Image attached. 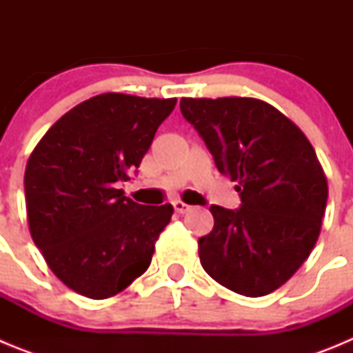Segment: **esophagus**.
<instances>
[{
    "label": "esophagus",
    "mask_w": 353,
    "mask_h": 353,
    "mask_svg": "<svg viewBox=\"0 0 353 353\" xmlns=\"http://www.w3.org/2000/svg\"><path fill=\"white\" fill-rule=\"evenodd\" d=\"M173 208L176 214H185V212L191 210V205H187L183 201H180V199H176V201H173Z\"/></svg>",
    "instance_id": "obj_1"
}]
</instances>
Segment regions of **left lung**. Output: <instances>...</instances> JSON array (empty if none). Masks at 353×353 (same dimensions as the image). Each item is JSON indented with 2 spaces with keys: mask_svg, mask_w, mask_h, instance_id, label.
Instances as JSON below:
<instances>
[{
  "mask_svg": "<svg viewBox=\"0 0 353 353\" xmlns=\"http://www.w3.org/2000/svg\"><path fill=\"white\" fill-rule=\"evenodd\" d=\"M240 207L212 205L214 230L198 242L205 272L232 292L261 297L285 285L316 244L327 179L314 148L292 120L258 99H182Z\"/></svg>",
  "mask_w": 353,
  "mask_h": 353,
  "instance_id": "1",
  "label": "left lung"
}]
</instances>
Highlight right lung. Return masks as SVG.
<instances>
[{"label":"right lung","instance_id":"add662e5","mask_svg":"<svg viewBox=\"0 0 353 353\" xmlns=\"http://www.w3.org/2000/svg\"><path fill=\"white\" fill-rule=\"evenodd\" d=\"M176 99L102 93L46 132L28 161L30 232L49 269L88 299L117 295L150 267L173 207L139 205L118 189L138 173Z\"/></svg>","mask_w":353,"mask_h":353}]
</instances>
